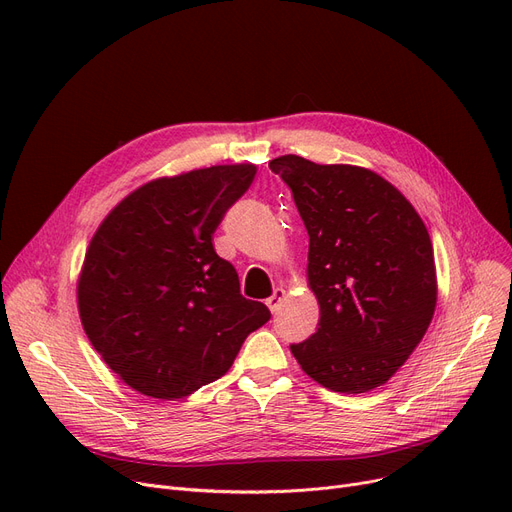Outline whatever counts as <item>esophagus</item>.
Instances as JSON below:
<instances>
[{"instance_id":"34e87169","label":"esophagus","mask_w":512,"mask_h":512,"mask_svg":"<svg viewBox=\"0 0 512 512\" xmlns=\"http://www.w3.org/2000/svg\"><path fill=\"white\" fill-rule=\"evenodd\" d=\"M284 297H286V290H284V288H276V290H274V294H272V297L265 301V305L270 307V311H272V313H276V311L282 307V303H284Z\"/></svg>"}]
</instances>
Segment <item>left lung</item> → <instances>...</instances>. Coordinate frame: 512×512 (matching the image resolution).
<instances>
[{
  "label": "left lung",
  "instance_id": "1",
  "mask_svg": "<svg viewBox=\"0 0 512 512\" xmlns=\"http://www.w3.org/2000/svg\"><path fill=\"white\" fill-rule=\"evenodd\" d=\"M270 170L290 186L307 228V282L319 305V328L290 346L294 359L332 392L384 386L436 311L434 247L421 215L361 166L280 155Z\"/></svg>",
  "mask_w": 512,
  "mask_h": 512
}]
</instances>
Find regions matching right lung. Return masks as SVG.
<instances>
[{
  "mask_svg": "<svg viewBox=\"0 0 512 512\" xmlns=\"http://www.w3.org/2000/svg\"><path fill=\"white\" fill-rule=\"evenodd\" d=\"M255 172L232 164L155 178L95 230L76 282L80 324L132 390L159 400L193 394L222 378L270 319L213 249L215 228Z\"/></svg>",
  "mask_w": 512,
  "mask_h": 512,
  "instance_id": "right-lung-1",
  "label": "right lung"
}]
</instances>
